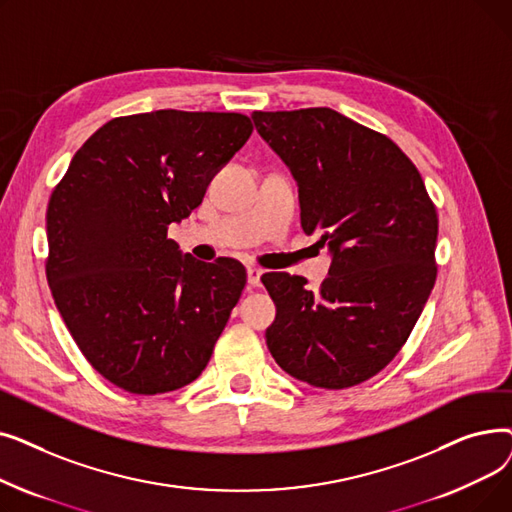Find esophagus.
I'll list each match as a JSON object with an SVG mask.
<instances>
[{"label":"esophagus","mask_w":512,"mask_h":512,"mask_svg":"<svg viewBox=\"0 0 512 512\" xmlns=\"http://www.w3.org/2000/svg\"><path fill=\"white\" fill-rule=\"evenodd\" d=\"M261 270H257V267H249L247 270V280H249V284L253 286V288H257V286H261Z\"/></svg>","instance_id":"obj_1"}]
</instances>
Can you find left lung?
I'll use <instances>...</instances> for the list:
<instances>
[{"mask_svg": "<svg viewBox=\"0 0 512 512\" xmlns=\"http://www.w3.org/2000/svg\"><path fill=\"white\" fill-rule=\"evenodd\" d=\"M251 118L297 180L305 234L332 255L317 292L303 276H261L276 303L267 348L315 388L357 386L396 357L434 288L436 207L405 153L330 107Z\"/></svg>", "mask_w": 512, "mask_h": 512, "instance_id": "8db88e82", "label": "left lung"}]
</instances>
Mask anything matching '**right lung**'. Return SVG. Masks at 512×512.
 <instances>
[{
    "instance_id": "obj_1",
    "label": "right lung",
    "mask_w": 512,
    "mask_h": 512,
    "mask_svg": "<svg viewBox=\"0 0 512 512\" xmlns=\"http://www.w3.org/2000/svg\"><path fill=\"white\" fill-rule=\"evenodd\" d=\"M253 132L232 112L114 118L76 151L47 207V282L80 353L132 394L197 380L245 288L168 238Z\"/></svg>"
}]
</instances>
